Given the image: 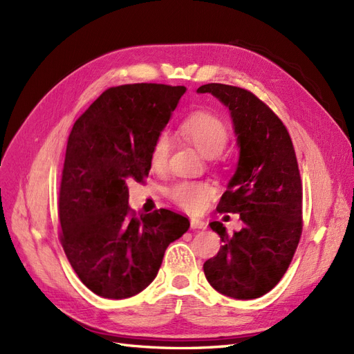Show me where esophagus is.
I'll use <instances>...</instances> for the list:
<instances>
[{
  "label": "esophagus",
  "mask_w": 354,
  "mask_h": 354,
  "mask_svg": "<svg viewBox=\"0 0 354 354\" xmlns=\"http://www.w3.org/2000/svg\"><path fill=\"white\" fill-rule=\"evenodd\" d=\"M190 226H192V229H205L207 224L203 220L194 217V218H190Z\"/></svg>",
  "instance_id": "esophagus-1"
}]
</instances>
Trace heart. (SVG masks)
Instances as JSON below:
<instances>
[{
	"label": "heart",
	"mask_w": 354,
	"mask_h": 354,
	"mask_svg": "<svg viewBox=\"0 0 354 354\" xmlns=\"http://www.w3.org/2000/svg\"><path fill=\"white\" fill-rule=\"evenodd\" d=\"M180 133L207 158L218 156L227 145V130L216 115L209 112H195L180 125ZM169 153V140L167 134H160L151 153L152 167L164 168ZM212 195V187L205 181H180L171 189V198L180 207L189 211H199L205 207Z\"/></svg>",
	"instance_id": "obj_1"
}]
</instances>
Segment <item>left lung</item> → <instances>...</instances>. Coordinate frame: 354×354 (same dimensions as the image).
<instances>
[{
    "instance_id": "obj_1",
    "label": "left lung",
    "mask_w": 354,
    "mask_h": 354,
    "mask_svg": "<svg viewBox=\"0 0 354 354\" xmlns=\"http://www.w3.org/2000/svg\"><path fill=\"white\" fill-rule=\"evenodd\" d=\"M230 112L239 149L238 167L217 209L239 214L243 227L227 233L209 223L223 245L203 264L209 285L236 299L267 294L282 279L301 236L303 187L294 146L285 125L251 91L205 84Z\"/></svg>"
}]
</instances>
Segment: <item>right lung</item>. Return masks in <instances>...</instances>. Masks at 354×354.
<instances>
[{
  "mask_svg": "<svg viewBox=\"0 0 354 354\" xmlns=\"http://www.w3.org/2000/svg\"><path fill=\"white\" fill-rule=\"evenodd\" d=\"M185 93L183 85L112 87L73 124L59 198L62 245L81 282L103 298L142 292L168 245L190 227L169 209L130 216L127 186L149 174L153 145Z\"/></svg>",
  "mask_w": 354,
  "mask_h": 354,
  "instance_id": "add662e5",
  "label": "right lung"
}]
</instances>
